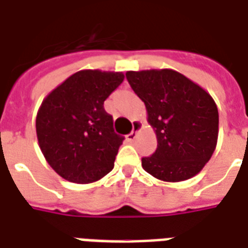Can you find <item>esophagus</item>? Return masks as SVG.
Instances as JSON below:
<instances>
[{
	"label": "esophagus",
	"instance_id": "esophagus-1",
	"mask_svg": "<svg viewBox=\"0 0 248 248\" xmlns=\"http://www.w3.org/2000/svg\"><path fill=\"white\" fill-rule=\"evenodd\" d=\"M141 123H139V122H135V126H133V131L131 132V133H129V135H128V136H126V140H128V141H135V139H136L137 137V133H139V131H140V129H141Z\"/></svg>",
	"mask_w": 248,
	"mask_h": 248
}]
</instances>
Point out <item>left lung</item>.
I'll return each mask as SVG.
<instances>
[{
	"mask_svg": "<svg viewBox=\"0 0 248 248\" xmlns=\"http://www.w3.org/2000/svg\"><path fill=\"white\" fill-rule=\"evenodd\" d=\"M132 90L145 104L157 149L144 170L157 180L180 182L198 174L218 141L219 115L209 92L171 68L128 71Z\"/></svg>",
	"mask_w": 248,
	"mask_h": 248,
	"instance_id": "obj_1",
	"label": "left lung"
}]
</instances>
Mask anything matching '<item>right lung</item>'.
Segmentation results:
<instances>
[{
    "label": "right lung",
    "instance_id": "obj_1",
    "mask_svg": "<svg viewBox=\"0 0 248 248\" xmlns=\"http://www.w3.org/2000/svg\"><path fill=\"white\" fill-rule=\"evenodd\" d=\"M123 80V72L80 70L43 99L35 120L38 144L67 181L91 184L113 169L124 137L113 132L104 102Z\"/></svg>",
    "mask_w": 248,
    "mask_h": 248
}]
</instances>
